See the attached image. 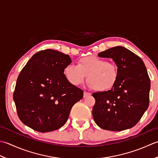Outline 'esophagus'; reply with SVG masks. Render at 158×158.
Wrapping results in <instances>:
<instances>
[{
    "label": "esophagus",
    "mask_w": 158,
    "mask_h": 158,
    "mask_svg": "<svg viewBox=\"0 0 158 158\" xmlns=\"http://www.w3.org/2000/svg\"><path fill=\"white\" fill-rule=\"evenodd\" d=\"M89 95H91V93H90L86 92V91L84 92V95H83L84 98H86V97H87V96H89Z\"/></svg>",
    "instance_id": "obj_1"
}]
</instances>
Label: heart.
Instances as JSON below:
<instances>
[{
  "label": "heart",
  "mask_w": 158,
  "mask_h": 158,
  "mask_svg": "<svg viewBox=\"0 0 158 158\" xmlns=\"http://www.w3.org/2000/svg\"><path fill=\"white\" fill-rule=\"evenodd\" d=\"M63 73L67 81L75 86L82 85L87 76L88 86L98 91L111 89L118 78V67L114 63L96 56L81 58L77 65H67Z\"/></svg>",
  "instance_id": "b5f03b06"
}]
</instances>
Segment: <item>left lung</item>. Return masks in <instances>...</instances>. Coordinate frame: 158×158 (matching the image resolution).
I'll return each mask as SVG.
<instances>
[{
  "instance_id": "left-lung-1",
  "label": "left lung",
  "mask_w": 158,
  "mask_h": 158,
  "mask_svg": "<svg viewBox=\"0 0 158 158\" xmlns=\"http://www.w3.org/2000/svg\"><path fill=\"white\" fill-rule=\"evenodd\" d=\"M98 56L113 59L118 78L109 91L93 93L95 99L92 111L94 121L106 130L132 127L149 104L151 82L146 67L139 56L122 46L111 48Z\"/></svg>"
}]
</instances>
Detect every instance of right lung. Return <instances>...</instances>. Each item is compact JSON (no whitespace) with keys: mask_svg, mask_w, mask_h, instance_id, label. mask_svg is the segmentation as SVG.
Instances as JSON below:
<instances>
[{"mask_svg":"<svg viewBox=\"0 0 158 158\" xmlns=\"http://www.w3.org/2000/svg\"><path fill=\"white\" fill-rule=\"evenodd\" d=\"M71 62L67 54L46 49L35 53L23 67L13 98L24 125L48 132L66 123L72 106L83 98L82 90L64 75V69Z\"/></svg>","mask_w":158,"mask_h":158,"instance_id":"right-lung-1","label":"right lung"}]
</instances>
